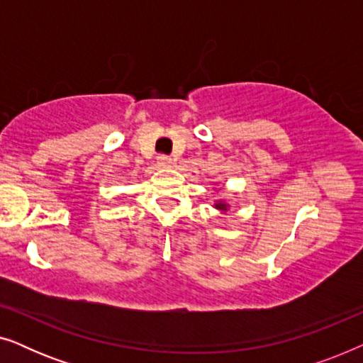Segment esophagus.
<instances>
[{
  "label": "esophagus",
  "instance_id": "1",
  "mask_svg": "<svg viewBox=\"0 0 363 363\" xmlns=\"http://www.w3.org/2000/svg\"><path fill=\"white\" fill-rule=\"evenodd\" d=\"M157 163L160 167H170L172 165V158L168 155H158L157 157Z\"/></svg>",
  "mask_w": 363,
  "mask_h": 363
}]
</instances>
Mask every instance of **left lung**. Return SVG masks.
Here are the masks:
<instances>
[{
  "label": "left lung",
  "instance_id": "left-lung-1",
  "mask_svg": "<svg viewBox=\"0 0 363 363\" xmlns=\"http://www.w3.org/2000/svg\"><path fill=\"white\" fill-rule=\"evenodd\" d=\"M215 206H216V208H220V210H226V205H225V203H216Z\"/></svg>",
  "mask_w": 363,
  "mask_h": 363
}]
</instances>
